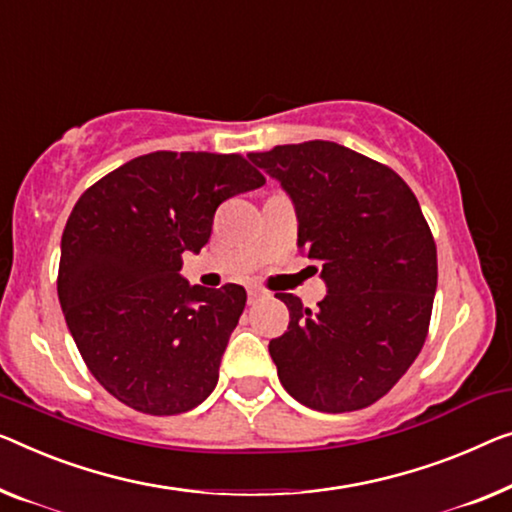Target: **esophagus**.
<instances>
[{
    "mask_svg": "<svg viewBox=\"0 0 512 512\" xmlns=\"http://www.w3.org/2000/svg\"><path fill=\"white\" fill-rule=\"evenodd\" d=\"M262 296H264L262 289H257V287H250V289H248V303H250V305L257 303L259 299H262Z\"/></svg>",
    "mask_w": 512,
    "mask_h": 512,
    "instance_id": "1",
    "label": "esophagus"
}]
</instances>
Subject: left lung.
<instances>
[{"label":"left lung","mask_w":512,"mask_h":512,"mask_svg":"<svg viewBox=\"0 0 512 512\" xmlns=\"http://www.w3.org/2000/svg\"><path fill=\"white\" fill-rule=\"evenodd\" d=\"M294 204L296 246L322 266L317 310L278 294L289 326L269 342L294 400L342 414L370 407L421 352L437 292V246L416 195L391 167L335 142L248 154Z\"/></svg>","instance_id":"8db88e82"}]
</instances>
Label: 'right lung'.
<instances>
[{
	"instance_id": "obj_1",
	"label": "right lung",
	"mask_w": 512,
	"mask_h": 512,
	"mask_svg": "<svg viewBox=\"0 0 512 512\" xmlns=\"http://www.w3.org/2000/svg\"><path fill=\"white\" fill-rule=\"evenodd\" d=\"M239 154L154 151L87 188L61 236L57 292L91 375L142 414L204 402L246 308V289L188 285L216 209L264 186Z\"/></svg>"
}]
</instances>
